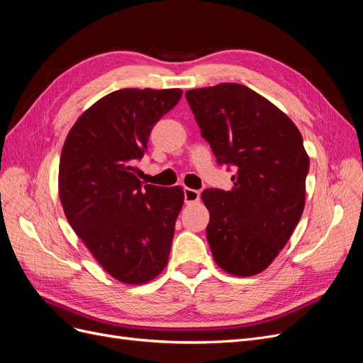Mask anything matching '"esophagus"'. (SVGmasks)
<instances>
[{
    "label": "esophagus",
    "mask_w": 363,
    "mask_h": 363,
    "mask_svg": "<svg viewBox=\"0 0 363 363\" xmlns=\"http://www.w3.org/2000/svg\"><path fill=\"white\" fill-rule=\"evenodd\" d=\"M199 200H200V192H199V191L184 188V203H186V204L196 203Z\"/></svg>",
    "instance_id": "34e87169"
}]
</instances>
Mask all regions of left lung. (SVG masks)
<instances>
[{
  "label": "left lung",
  "instance_id": "1",
  "mask_svg": "<svg viewBox=\"0 0 363 363\" xmlns=\"http://www.w3.org/2000/svg\"><path fill=\"white\" fill-rule=\"evenodd\" d=\"M186 100L218 164L235 169L232 191L201 194L213 259L233 276H255L286 245L303 213L309 157L301 133L244 84L192 89Z\"/></svg>",
  "mask_w": 363,
  "mask_h": 363
}]
</instances>
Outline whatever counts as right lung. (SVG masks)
I'll use <instances>...</instances> for the list:
<instances>
[{"label": "right lung", "mask_w": 363, "mask_h": 363, "mask_svg": "<svg viewBox=\"0 0 363 363\" xmlns=\"http://www.w3.org/2000/svg\"><path fill=\"white\" fill-rule=\"evenodd\" d=\"M180 89H119L77 119L65 140L59 194L68 223L116 280L140 284L167 267L184 194L147 184L135 164Z\"/></svg>", "instance_id": "right-lung-1"}]
</instances>
